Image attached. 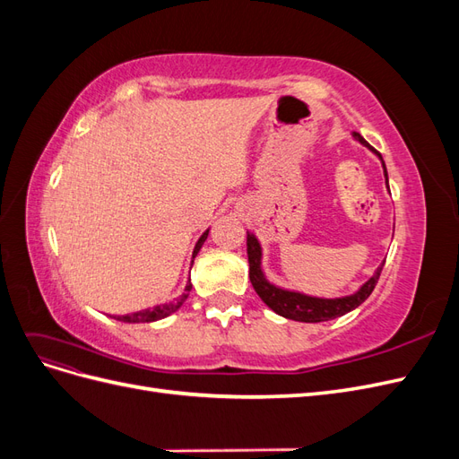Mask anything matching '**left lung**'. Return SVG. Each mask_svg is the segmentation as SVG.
Instances as JSON below:
<instances>
[{"instance_id": "8db88e82", "label": "left lung", "mask_w": 459, "mask_h": 459, "mask_svg": "<svg viewBox=\"0 0 459 459\" xmlns=\"http://www.w3.org/2000/svg\"><path fill=\"white\" fill-rule=\"evenodd\" d=\"M352 135H354V140L369 147V143L364 140L362 135L356 132ZM369 149L375 152L373 147H369ZM379 159H381V155H379ZM381 162H383V159H381ZM383 172H385V179L388 186V174L385 169V162H383ZM247 255H248V277H251V283L258 293V297L266 302L275 314H280L287 319H295V322H307V324L329 322V319L341 317L344 314H349L351 310L358 308L359 304H362L371 295V290L375 289V285H377L381 270L385 266V262H383L377 268V272H375L369 280L356 290L354 295L341 297V299H317V297L297 293V290H287L281 287H275L273 283H270L260 268L262 247L255 235L248 231H247Z\"/></svg>"}]
</instances>
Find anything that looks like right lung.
Listing matches in <instances>:
<instances>
[{"label":"right lung","instance_id":"add662e5","mask_svg":"<svg viewBox=\"0 0 459 459\" xmlns=\"http://www.w3.org/2000/svg\"><path fill=\"white\" fill-rule=\"evenodd\" d=\"M206 238H208V230L201 235L197 245H195V248H193V258H195L197 253L201 251V247H203V243L206 241ZM189 290H191V280H189L187 285H186V293H184L182 297H179L178 300L160 304V307H155V308H151V310L147 308V310H140V312L126 314V316H117V319H118V322H126V324H149V322H157V319H162V317H166V316H170V314H174L179 307H182V304L186 302V299L189 297Z\"/></svg>","mask_w":459,"mask_h":459}]
</instances>
